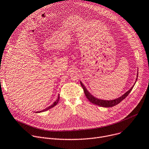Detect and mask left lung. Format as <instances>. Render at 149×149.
<instances>
[{
	"label": "left lung",
	"instance_id": "1",
	"mask_svg": "<svg viewBox=\"0 0 149 149\" xmlns=\"http://www.w3.org/2000/svg\"><path fill=\"white\" fill-rule=\"evenodd\" d=\"M138 77V74L137 76V78H136V80L137 79ZM135 82V83H136ZM80 84L81 87L83 88L84 91V93L85 94V96L86 97V98L90 101L91 103L96 104V105H98L99 106H102V107H113L114 106L116 105H117V104L119 103L120 102H121L123 99H125L128 95L130 93V92L132 91V90L133 89L134 84L132 87V88L129 90V91H127L126 93H125L123 95H122V96H120V97L117 98L114 100H102V99H97L96 97H95L93 96H92L90 93L88 92V91L86 88L85 86L83 84V83L80 81Z\"/></svg>",
	"mask_w": 149,
	"mask_h": 149
}]
</instances>
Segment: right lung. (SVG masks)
Instances as JSON below:
<instances>
[{"label":"right lung","mask_w":149,"mask_h":149,"mask_svg":"<svg viewBox=\"0 0 149 149\" xmlns=\"http://www.w3.org/2000/svg\"><path fill=\"white\" fill-rule=\"evenodd\" d=\"M59 99H60V96H59V95H58V97H57V99L51 105V106H49V107H47V108H46V109H45L44 110H41V111H37L36 113H40V112H43V111H47V110H48L49 109H51V108H52V107H53L54 106H55L57 103H58V101H59Z\"/></svg>","instance_id":"add662e5"}]
</instances>
